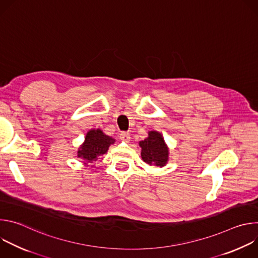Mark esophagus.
Instances as JSON below:
<instances>
[{
    "mask_svg": "<svg viewBox=\"0 0 258 258\" xmlns=\"http://www.w3.org/2000/svg\"><path fill=\"white\" fill-rule=\"evenodd\" d=\"M119 138H120V140H122L123 142H130V140H131V135L128 134V133H125V132H122L120 135H119Z\"/></svg>",
    "mask_w": 258,
    "mask_h": 258,
    "instance_id": "1",
    "label": "esophagus"
}]
</instances>
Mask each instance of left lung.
<instances>
[{"mask_svg": "<svg viewBox=\"0 0 258 258\" xmlns=\"http://www.w3.org/2000/svg\"><path fill=\"white\" fill-rule=\"evenodd\" d=\"M141 147V157L149 165L163 167L169 159V149L162 137L157 131H149L148 137L139 142Z\"/></svg>", "mask_w": 258, "mask_h": 258, "instance_id": "8db88e82", "label": "left lung"}]
</instances>
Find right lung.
Segmentation results:
<instances>
[{
  "label": "right lung",
  "instance_id": "1",
  "mask_svg": "<svg viewBox=\"0 0 258 258\" xmlns=\"http://www.w3.org/2000/svg\"><path fill=\"white\" fill-rule=\"evenodd\" d=\"M114 142L115 139L107 136L102 130L92 128L87 133L84 143L80 146L77 153L78 157L84 160L85 166H89L90 163H94L100 156L107 153L110 145L114 144Z\"/></svg>",
  "mask_w": 258,
  "mask_h": 258
}]
</instances>
